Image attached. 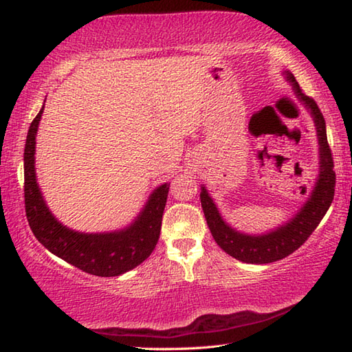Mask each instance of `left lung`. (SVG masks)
I'll use <instances>...</instances> for the list:
<instances>
[{
  "mask_svg": "<svg viewBox=\"0 0 352 352\" xmlns=\"http://www.w3.org/2000/svg\"><path fill=\"white\" fill-rule=\"evenodd\" d=\"M286 75L287 80L292 82L297 97L311 109L317 127L318 144H320V175H318L317 184L314 190H312L309 200L306 201L302 210L297 212V215L291 219L289 223H286L285 226L265 235H245L234 231L232 228H229L223 221L212 198L208 195L206 189L201 188L200 194L203 212L204 217H206L210 234H212L217 245L226 254L231 255V257L245 261V263H272V261L282 260L294 251H297L309 239V235L316 231L318 223L322 221L327 210L329 209L332 198H334L336 172L332 170L334 162H332V154L328 144L323 113L318 109L316 101L300 89L294 75L289 72Z\"/></svg>",
  "mask_w": 352,
  "mask_h": 352,
  "instance_id": "left-lung-1",
  "label": "left lung"
}]
</instances>
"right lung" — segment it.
I'll use <instances>...</instances> for the list:
<instances>
[{"label":"right lung","instance_id":"right-lung-1","mask_svg":"<svg viewBox=\"0 0 352 352\" xmlns=\"http://www.w3.org/2000/svg\"><path fill=\"white\" fill-rule=\"evenodd\" d=\"M44 107V106H43ZM43 109L30 123L24 148V204L36 240L56 257L98 277H115L133 270L149 257L162 231L169 184L151 195L142 215L120 232L82 234L67 229L50 214L35 177V135Z\"/></svg>","mask_w":352,"mask_h":352}]
</instances>
